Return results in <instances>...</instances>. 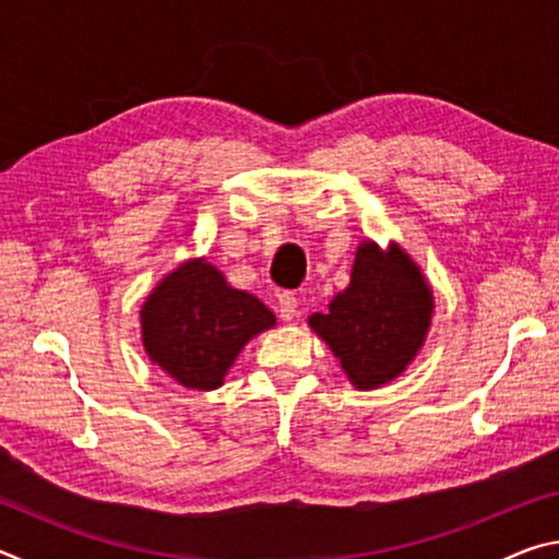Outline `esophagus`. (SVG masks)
I'll return each mask as SVG.
<instances>
[{
    "label": "esophagus",
    "instance_id": "34e87169",
    "mask_svg": "<svg viewBox=\"0 0 559 559\" xmlns=\"http://www.w3.org/2000/svg\"><path fill=\"white\" fill-rule=\"evenodd\" d=\"M278 313H281L283 320H286V323L298 316V298H296V293H290V290L281 293V296H278Z\"/></svg>",
    "mask_w": 559,
    "mask_h": 559
}]
</instances>
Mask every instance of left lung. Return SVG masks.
I'll return each instance as SVG.
<instances>
[{
	"label": "left lung",
	"mask_w": 559,
	"mask_h": 559,
	"mask_svg": "<svg viewBox=\"0 0 559 559\" xmlns=\"http://www.w3.org/2000/svg\"><path fill=\"white\" fill-rule=\"evenodd\" d=\"M433 296L409 253L392 243L382 251L362 241L349 286L328 313L308 318L357 390H374L400 377L429 333Z\"/></svg>",
	"instance_id": "obj_1"
}]
</instances>
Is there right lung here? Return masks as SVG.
Segmentation results:
<instances>
[{"label": "right lung", "mask_w": 559, "mask_h": 559, "mask_svg": "<svg viewBox=\"0 0 559 559\" xmlns=\"http://www.w3.org/2000/svg\"><path fill=\"white\" fill-rule=\"evenodd\" d=\"M147 357L189 390H216L243 345L276 316L231 288L204 259L185 261L157 283L140 310Z\"/></svg>", "instance_id": "1"}]
</instances>
